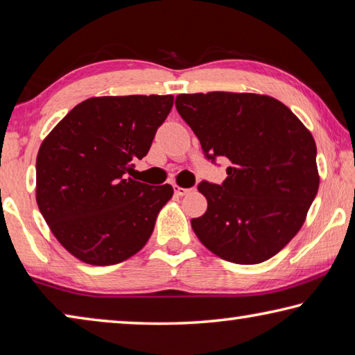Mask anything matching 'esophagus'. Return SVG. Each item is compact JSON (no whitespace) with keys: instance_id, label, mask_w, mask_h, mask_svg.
I'll list each match as a JSON object with an SVG mask.
<instances>
[{"instance_id":"1","label":"esophagus","mask_w":355,"mask_h":355,"mask_svg":"<svg viewBox=\"0 0 355 355\" xmlns=\"http://www.w3.org/2000/svg\"><path fill=\"white\" fill-rule=\"evenodd\" d=\"M191 189H182L179 187V185H174V193H176L178 196H185L187 193H190Z\"/></svg>"}]
</instances>
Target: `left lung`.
<instances>
[{
	"mask_svg": "<svg viewBox=\"0 0 355 355\" xmlns=\"http://www.w3.org/2000/svg\"><path fill=\"white\" fill-rule=\"evenodd\" d=\"M176 109L216 165L223 184L201 181L207 210L191 220L201 243L227 262L254 265L300 231L320 185L312 134L287 105L256 93L178 95Z\"/></svg>",
	"mask_w": 355,
	"mask_h": 355,
	"instance_id": "1",
	"label": "left lung"
}]
</instances>
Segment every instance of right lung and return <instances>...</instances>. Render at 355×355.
<instances>
[{"instance_id":"add662e5","label":"right lung","mask_w":355,"mask_h":355,"mask_svg":"<svg viewBox=\"0 0 355 355\" xmlns=\"http://www.w3.org/2000/svg\"><path fill=\"white\" fill-rule=\"evenodd\" d=\"M173 96L85 99L43 140L37 154V204L54 237L90 265L134 256L154 231L171 185L129 178L148 154Z\"/></svg>"}]
</instances>
